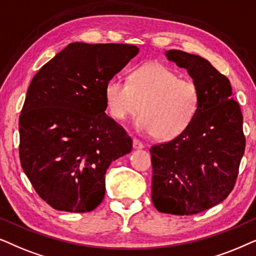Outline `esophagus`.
Instances as JSON below:
<instances>
[{
    "label": "esophagus",
    "instance_id": "34e87169",
    "mask_svg": "<svg viewBox=\"0 0 256 256\" xmlns=\"http://www.w3.org/2000/svg\"><path fill=\"white\" fill-rule=\"evenodd\" d=\"M134 150H140V148H144V144H142V142H139L138 139H134Z\"/></svg>",
    "mask_w": 256,
    "mask_h": 256
}]
</instances>
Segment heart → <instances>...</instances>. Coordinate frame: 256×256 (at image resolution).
Returning <instances> with one entry per match:
<instances>
[{
    "instance_id": "1",
    "label": "heart",
    "mask_w": 256,
    "mask_h": 256,
    "mask_svg": "<svg viewBox=\"0 0 256 256\" xmlns=\"http://www.w3.org/2000/svg\"><path fill=\"white\" fill-rule=\"evenodd\" d=\"M108 111L117 120H125L139 111L136 128L156 134L162 140L178 137L192 124L200 108V88L192 80L160 63H148L131 74L130 82L114 77L104 88Z\"/></svg>"
}]
</instances>
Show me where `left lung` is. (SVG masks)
Instances as JSON below:
<instances>
[{
  "mask_svg": "<svg viewBox=\"0 0 256 256\" xmlns=\"http://www.w3.org/2000/svg\"><path fill=\"white\" fill-rule=\"evenodd\" d=\"M166 58L187 70L200 88V108L182 134L150 148L152 202L159 212L192 216L232 192L244 153L242 114L232 86L208 60L180 50Z\"/></svg>",
  "mask_w": 256,
  "mask_h": 256,
  "instance_id": "obj_1",
  "label": "left lung"
}]
</instances>
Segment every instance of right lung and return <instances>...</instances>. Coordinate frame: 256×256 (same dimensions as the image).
<instances>
[{"mask_svg":"<svg viewBox=\"0 0 256 256\" xmlns=\"http://www.w3.org/2000/svg\"><path fill=\"white\" fill-rule=\"evenodd\" d=\"M138 52L131 44L70 43L34 76L20 116V159L52 208L94 210L110 164L131 152L132 139L105 114L104 88Z\"/></svg>","mask_w":256,"mask_h":256,"instance_id":"add662e5","label":"right lung"}]
</instances>
